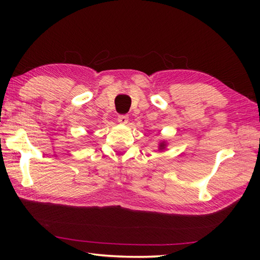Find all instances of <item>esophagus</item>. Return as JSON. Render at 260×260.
Wrapping results in <instances>:
<instances>
[{"label": "esophagus", "instance_id": "esophagus-1", "mask_svg": "<svg viewBox=\"0 0 260 260\" xmlns=\"http://www.w3.org/2000/svg\"><path fill=\"white\" fill-rule=\"evenodd\" d=\"M118 122H120V124L125 125L128 122V116H126V114H120V116H118Z\"/></svg>", "mask_w": 260, "mask_h": 260}]
</instances>
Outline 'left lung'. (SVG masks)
<instances>
[{
  "mask_svg": "<svg viewBox=\"0 0 260 260\" xmlns=\"http://www.w3.org/2000/svg\"><path fill=\"white\" fill-rule=\"evenodd\" d=\"M165 149H166V142H165V141H161V142H159V143H158V150H165Z\"/></svg>",
  "mask_w": 260,
  "mask_h": 260,
  "instance_id": "left-lung-1",
  "label": "left lung"
}]
</instances>
